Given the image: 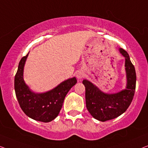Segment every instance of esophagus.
<instances>
[{
    "instance_id": "esophagus-1",
    "label": "esophagus",
    "mask_w": 148,
    "mask_h": 148,
    "mask_svg": "<svg viewBox=\"0 0 148 148\" xmlns=\"http://www.w3.org/2000/svg\"><path fill=\"white\" fill-rule=\"evenodd\" d=\"M84 76V74L83 73V72H82V71H79V72H77V74H76L77 78H78V79H82Z\"/></svg>"
}]
</instances>
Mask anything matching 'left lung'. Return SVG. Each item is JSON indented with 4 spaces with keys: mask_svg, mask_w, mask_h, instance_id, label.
<instances>
[{
    "mask_svg": "<svg viewBox=\"0 0 148 148\" xmlns=\"http://www.w3.org/2000/svg\"><path fill=\"white\" fill-rule=\"evenodd\" d=\"M119 51L125 58V89L114 94H108L101 91L90 81H82L86 90L85 99L87 109L93 117L103 122L115 119L125 112L135 94L136 84L135 67L127 52L122 48H119Z\"/></svg>",
    "mask_w": 148,
    "mask_h": 148,
    "instance_id": "8db88e82",
    "label": "left lung"
}]
</instances>
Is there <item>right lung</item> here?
<instances>
[{
	"label": "right lung",
	"instance_id": "1",
	"mask_svg": "<svg viewBox=\"0 0 148 148\" xmlns=\"http://www.w3.org/2000/svg\"><path fill=\"white\" fill-rule=\"evenodd\" d=\"M28 54L20 60L14 77L16 99L23 111L29 117L41 122H50L59 114L66 95L76 84V78L68 79L47 92H33L23 80L24 66Z\"/></svg>",
	"mask_w": 148,
	"mask_h": 148
}]
</instances>
